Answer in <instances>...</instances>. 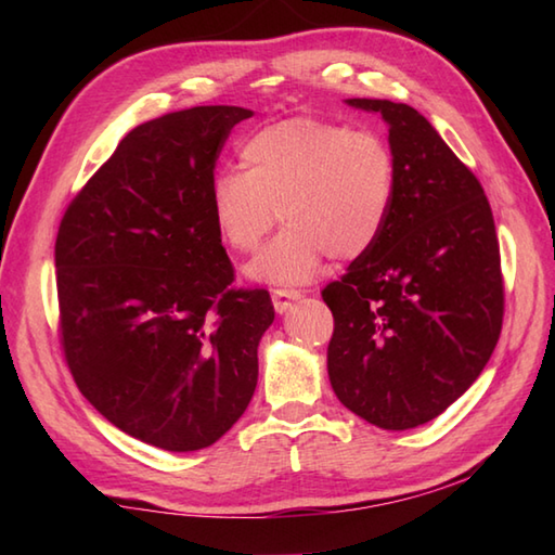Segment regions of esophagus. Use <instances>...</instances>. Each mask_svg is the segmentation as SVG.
<instances>
[{
    "label": "esophagus",
    "mask_w": 555,
    "mask_h": 555,
    "mask_svg": "<svg viewBox=\"0 0 555 555\" xmlns=\"http://www.w3.org/2000/svg\"><path fill=\"white\" fill-rule=\"evenodd\" d=\"M300 300V293L298 291H286V288H276L274 293H271V302H274V310L279 314L288 312L293 305H296Z\"/></svg>",
    "instance_id": "obj_1"
}]
</instances>
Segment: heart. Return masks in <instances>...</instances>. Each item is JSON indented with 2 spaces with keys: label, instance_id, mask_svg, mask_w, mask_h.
<instances>
[{
  "label": "heart",
  "instance_id": "1",
  "mask_svg": "<svg viewBox=\"0 0 555 555\" xmlns=\"http://www.w3.org/2000/svg\"><path fill=\"white\" fill-rule=\"evenodd\" d=\"M245 171L221 169L209 183L211 221L233 253H253L279 217L286 229L245 274L276 286L308 284L324 259H358L391 217L398 169L372 131L293 116L259 128L241 147Z\"/></svg>",
  "mask_w": 555,
  "mask_h": 555
}]
</instances>
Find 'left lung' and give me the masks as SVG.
<instances>
[{
    "mask_svg": "<svg viewBox=\"0 0 555 555\" xmlns=\"http://www.w3.org/2000/svg\"><path fill=\"white\" fill-rule=\"evenodd\" d=\"M346 102L382 114L398 185L382 238L322 291L328 382L358 417L403 431L455 403L499 344V238L485 188L417 109Z\"/></svg>",
    "mask_w": 555,
    "mask_h": 555,
    "instance_id": "obj_1",
    "label": "left lung"
}]
</instances>
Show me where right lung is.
Listing matches in <instances>:
<instances>
[{"instance_id": "right-lung-1", "label": "right lung", "mask_w": 555, "mask_h": 555, "mask_svg": "<svg viewBox=\"0 0 555 555\" xmlns=\"http://www.w3.org/2000/svg\"><path fill=\"white\" fill-rule=\"evenodd\" d=\"M250 116L217 104L133 128L56 233L68 370L100 415L164 451H199L238 422L274 322L267 291L231 288L209 209L219 152Z\"/></svg>"}]
</instances>
